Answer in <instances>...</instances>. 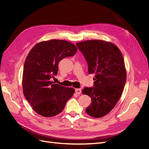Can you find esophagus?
<instances>
[{
  "label": "esophagus",
  "mask_w": 149,
  "mask_h": 149,
  "mask_svg": "<svg viewBox=\"0 0 149 149\" xmlns=\"http://www.w3.org/2000/svg\"><path fill=\"white\" fill-rule=\"evenodd\" d=\"M75 93L78 94H80L81 93V89H75Z\"/></svg>",
  "instance_id": "34e87169"
}]
</instances>
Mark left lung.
Instances as JSON below:
<instances>
[{"instance_id":"1","label":"left lung","mask_w":149,"mask_h":149,"mask_svg":"<svg viewBox=\"0 0 149 149\" xmlns=\"http://www.w3.org/2000/svg\"><path fill=\"white\" fill-rule=\"evenodd\" d=\"M88 65V73L94 74V86L84 88L83 94L91 98L86 112L100 118L113 109L123 94L127 78L124 58L111 42L100 40L76 43Z\"/></svg>"}]
</instances>
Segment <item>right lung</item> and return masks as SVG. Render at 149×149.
Masks as SVG:
<instances>
[{
    "label": "right lung",
    "instance_id": "1",
    "mask_svg": "<svg viewBox=\"0 0 149 149\" xmlns=\"http://www.w3.org/2000/svg\"><path fill=\"white\" fill-rule=\"evenodd\" d=\"M77 52L74 44L63 40H51L37 43L30 49L24 63L22 87L26 100L40 116L51 118L63 110L74 89L53 83L58 63Z\"/></svg>",
    "mask_w": 149,
    "mask_h": 149
}]
</instances>
